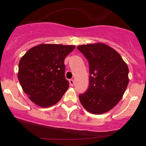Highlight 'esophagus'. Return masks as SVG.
<instances>
[{"instance_id": "1", "label": "esophagus", "mask_w": 146, "mask_h": 146, "mask_svg": "<svg viewBox=\"0 0 146 146\" xmlns=\"http://www.w3.org/2000/svg\"><path fill=\"white\" fill-rule=\"evenodd\" d=\"M69 82H70V86H72H72H74V80H72V79H71V80H70Z\"/></svg>"}]
</instances>
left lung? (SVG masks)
I'll return each mask as SVG.
<instances>
[{"label":"left lung","instance_id":"left-lung-1","mask_svg":"<svg viewBox=\"0 0 146 146\" xmlns=\"http://www.w3.org/2000/svg\"><path fill=\"white\" fill-rule=\"evenodd\" d=\"M77 48L89 65V86L79 95L86 110L102 114L115 107L128 86L129 68L120 54L102 42L82 44Z\"/></svg>","mask_w":146,"mask_h":146}]
</instances>
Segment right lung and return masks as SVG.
Instances as JSON below:
<instances>
[{"label":"right lung","mask_w":146,"mask_h":146,"mask_svg":"<svg viewBox=\"0 0 146 146\" xmlns=\"http://www.w3.org/2000/svg\"><path fill=\"white\" fill-rule=\"evenodd\" d=\"M75 45L40 44L20 59L17 76L22 89L36 105L56 104L69 88L65 78L64 59Z\"/></svg>","instance_id":"add662e5"}]
</instances>
